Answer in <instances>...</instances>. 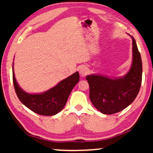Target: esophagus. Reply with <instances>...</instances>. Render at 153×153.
<instances>
[{
	"label": "esophagus",
	"instance_id": "34e87169",
	"mask_svg": "<svg viewBox=\"0 0 153 153\" xmlns=\"http://www.w3.org/2000/svg\"><path fill=\"white\" fill-rule=\"evenodd\" d=\"M79 74L81 75V76L83 77L86 76V75L88 73V68L86 66H82L79 67Z\"/></svg>",
	"mask_w": 153,
	"mask_h": 153
}]
</instances>
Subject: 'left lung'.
<instances>
[{"label": "left lung", "mask_w": 153, "mask_h": 153, "mask_svg": "<svg viewBox=\"0 0 153 153\" xmlns=\"http://www.w3.org/2000/svg\"><path fill=\"white\" fill-rule=\"evenodd\" d=\"M132 38V63L129 71L120 77L92 74L86 76L90 86V99L99 111L111 115L123 110L138 95L142 82V64L134 38Z\"/></svg>", "instance_id": "8db88e82"}]
</instances>
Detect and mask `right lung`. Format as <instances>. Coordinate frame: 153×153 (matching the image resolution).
<instances>
[{"instance_id": "right-lung-1", "label": "right lung", "mask_w": 153, "mask_h": 153, "mask_svg": "<svg viewBox=\"0 0 153 153\" xmlns=\"http://www.w3.org/2000/svg\"><path fill=\"white\" fill-rule=\"evenodd\" d=\"M79 80V73L76 71L45 92L30 94L23 90L17 84L13 63V81L18 98L29 109L41 115L53 116L60 112L65 105L72 89Z\"/></svg>"}]
</instances>
